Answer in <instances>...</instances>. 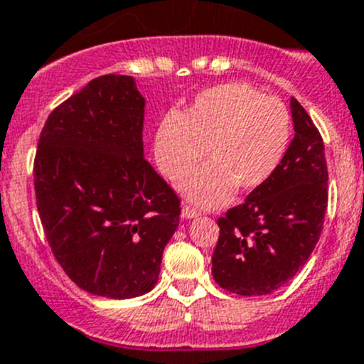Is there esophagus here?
<instances>
[{
	"mask_svg": "<svg viewBox=\"0 0 364 364\" xmlns=\"http://www.w3.org/2000/svg\"><path fill=\"white\" fill-rule=\"evenodd\" d=\"M198 215H199L198 208H194V206H190V205L183 206V210H181L183 219H192V218H198Z\"/></svg>",
	"mask_w": 364,
	"mask_h": 364,
	"instance_id": "esophagus-1",
	"label": "esophagus"
}]
</instances>
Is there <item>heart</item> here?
Returning <instances> with one entry per match:
<instances>
[{
	"label": "heart",
	"mask_w": 364,
	"mask_h": 364,
	"mask_svg": "<svg viewBox=\"0 0 364 364\" xmlns=\"http://www.w3.org/2000/svg\"><path fill=\"white\" fill-rule=\"evenodd\" d=\"M292 136V119L279 100L247 83H225L196 96L185 114L159 123L154 156L170 181H181L200 162L209 165L181 183L201 206L225 205L241 192L263 186L276 174Z\"/></svg>",
	"instance_id": "obj_1"
}]
</instances>
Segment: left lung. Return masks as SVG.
I'll use <instances>...</instances> for the list:
<instances>
[{
  "mask_svg": "<svg viewBox=\"0 0 364 364\" xmlns=\"http://www.w3.org/2000/svg\"><path fill=\"white\" fill-rule=\"evenodd\" d=\"M290 107L296 136L276 174L218 219L212 276L237 296H267L287 284L309 261L323 230L328 205L325 145L296 97Z\"/></svg>",
  "mask_w": 364,
  "mask_h": 364,
  "instance_id": "1",
  "label": "left lung"
}]
</instances>
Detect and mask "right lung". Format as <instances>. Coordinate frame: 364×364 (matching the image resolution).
<instances>
[{
  "instance_id": "right-lung-1",
  "label": "right lung",
  "mask_w": 364,
  "mask_h": 364,
  "mask_svg": "<svg viewBox=\"0 0 364 364\" xmlns=\"http://www.w3.org/2000/svg\"><path fill=\"white\" fill-rule=\"evenodd\" d=\"M145 97L107 74L50 112L34 159L36 205L55 261L94 296L150 292L181 201L143 158Z\"/></svg>"
}]
</instances>
